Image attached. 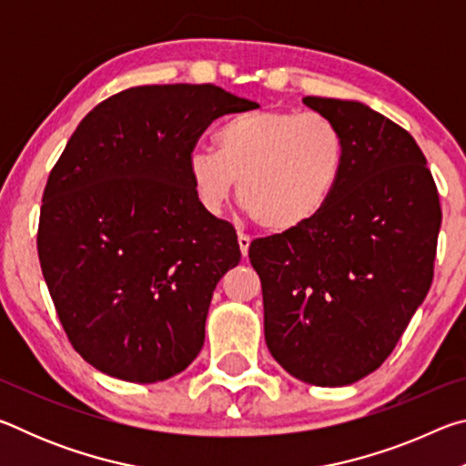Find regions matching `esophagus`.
<instances>
[{"instance_id": "obj_1", "label": "esophagus", "mask_w": 466, "mask_h": 466, "mask_svg": "<svg viewBox=\"0 0 466 466\" xmlns=\"http://www.w3.org/2000/svg\"><path fill=\"white\" fill-rule=\"evenodd\" d=\"M238 247H240L242 257L247 258V257H248V247H250V236L240 232V234H238Z\"/></svg>"}]
</instances>
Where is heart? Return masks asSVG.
<instances>
[{"label": "heart", "instance_id": "heart-1", "mask_svg": "<svg viewBox=\"0 0 466 466\" xmlns=\"http://www.w3.org/2000/svg\"><path fill=\"white\" fill-rule=\"evenodd\" d=\"M216 147L188 157L201 205L219 214L238 183L240 205L271 232H294L312 222L345 162L341 131L320 113H242L218 129Z\"/></svg>", "mask_w": 466, "mask_h": 466}]
</instances>
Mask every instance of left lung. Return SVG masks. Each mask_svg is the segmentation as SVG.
Segmentation results:
<instances>
[{
  "instance_id": "8db88e82",
  "label": "left lung",
  "mask_w": 466,
  "mask_h": 466,
  "mask_svg": "<svg viewBox=\"0 0 466 466\" xmlns=\"http://www.w3.org/2000/svg\"><path fill=\"white\" fill-rule=\"evenodd\" d=\"M345 139L341 177L320 214L250 244L265 341L317 386H347L390 356L433 279L441 209L409 133L356 100L306 96Z\"/></svg>"
}]
</instances>
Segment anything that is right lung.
Returning <instances> with one entry per match:
<instances>
[{
    "instance_id": "1",
    "label": "right lung",
    "mask_w": 466,
    "mask_h": 466,
    "mask_svg": "<svg viewBox=\"0 0 466 466\" xmlns=\"http://www.w3.org/2000/svg\"><path fill=\"white\" fill-rule=\"evenodd\" d=\"M252 108L214 84L137 86L69 137L43 193L38 261L69 343L100 372L152 384L201 351L240 247L201 205L188 157L211 121Z\"/></svg>"
}]
</instances>
